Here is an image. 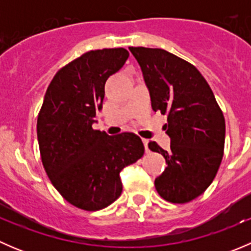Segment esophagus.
<instances>
[{
    "label": "esophagus",
    "mask_w": 251,
    "mask_h": 251,
    "mask_svg": "<svg viewBox=\"0 0 251 251\" xmlns=\"http://www.w3.org/2000/svg\"><path fill=\"white\" fill-rule=\"evenodd\" d=\"M143 144H144V148H146V151L147 153H148V151H149V148H148V143H149V141L148 140H146V138H143Z\"/></svg>",
    "instance_id": "esophagus-1"
}]
</instances>
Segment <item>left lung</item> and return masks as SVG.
I'll list each match as a JSON object with an SVG mask.
<instances>
[{"instance_id":"obj_1","label":"left lung","mask_w":251,"mask_h":251,"mask_svg":"<svg viewBox=\"0 0 251 251\" xmlns=\"http://www.w3.org/2000/svg\"><path fill=\"white\" fill-rule=\"evenodd\" d=\"M140 64L151 108L168 116L170 149L155 142L168 168L156 177V192L171 203L193 201L211 184L224 156L225 118L209 83L194 65L161 48L128 47Z\"/></svg>"}]
</instances>
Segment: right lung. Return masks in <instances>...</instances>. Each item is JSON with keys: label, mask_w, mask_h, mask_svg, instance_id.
<instances>
[{"label": "right lung", "mask_w": 251, "mask_h": 251, "mask_svg": "<svg viewBox=\"0 0 251 251\" xmlns=\"http://www.w3.org/2000/svg\"><path fill=\"white\" fill-rule=\"evenodd\" d=\"M128 58L125 48L90 50L54 75L37 118L42 164L54 188L78 209L97 211L123 192L120 171L144 154L135 133L93 130L105 81Z\"/></svg>", "instance_id": "obj_1"}]
</instances>
